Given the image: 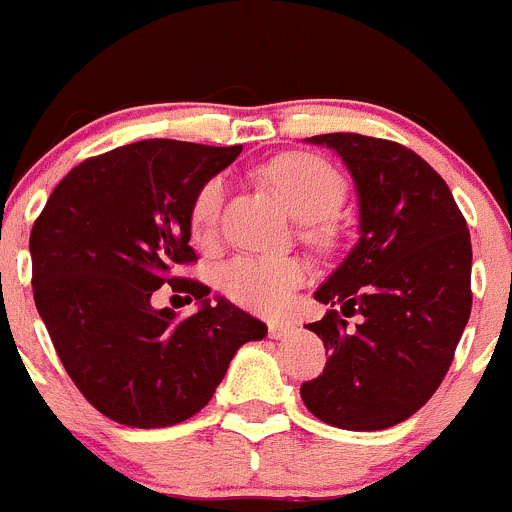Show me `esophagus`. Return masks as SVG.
Masks as SVG:
<instances>
[{"label": "esophagus", "instance_id": "1", "mask_svg": "<svg viewBox=\"0 0 512 512\" xmlns=\"http://www.w3.org/2000/svg\"><path fill=\"white\" fill-rule=\"evenodd\" d=\"M293 331H296V326H293V323H283V321L268 323V336L276 338V341H283V338L291 336Z\"/></svg>", "mask_w": 512, "mask_h": 512}]
</instances>
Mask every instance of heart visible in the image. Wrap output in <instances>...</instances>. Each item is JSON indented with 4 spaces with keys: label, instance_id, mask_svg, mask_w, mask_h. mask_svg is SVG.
Returning a JSON list of instances; mask_svg holds the SVG:
<instances>
[{
    "label": "heart",
    "instance_id": "b5f03b06",
    "mask_svg": "<svg viewBox=\"0 0 512 512\" xmlns=\"http://www.w3.org/2000/svg\"><path fill=\"white\" fill-rule=\"evenodd\" d=\"M266 184L278 194L296 219L306 221L313 241L331 236L328 216L338 209L346 194L343 176L326 159L303 151H291L268 161L261 169ZM226 181L211 176L191 199L189 221L196 241H211L224 211ZM308 281V266L293 256H234L219 268L221 293L236 306L258 316H278L288 308L293 293Z\"/></svg>",
    "mask_w": 512,
    "mask_h": 512
}]
</instances>
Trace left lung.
I'll return each instance as SVG.
<instances>
[{"label":"left lung","instance_id":"left-lung-1","mask_svg":"<svg viewBox=\"0 0 512 512\" xmlns=\"http://www.w3.org/2000/svg\"><path fill=\"white\" fill-rule=\"evenodd\" d=\"M346 161L361 239L316 291L331 311L308 331L328 353L301 386L308 411L346 430H383L438 391L470 318V234L438 171L416 151L363 134L311 136ZM343 315H361L353 332Z\"/></svg>","mask_w":512,"mask_h":512}]
</instances>
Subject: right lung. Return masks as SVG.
Listing matches in <instances>:
<instances>
[{"label":"right lung","mask_w":512,"mask_h":512,"mask_svg":"<svg viewBox=\"0 0 512 512\" xmlns=\"http://www.w3.org/2000/svg\"><path fill=\"white\" fill-rule=\"evenodd\" d=\"M241 146L149 139L91 156L57 184L29 236L34 303L69 378L101 416L166 428L196 416L234 353L266 326L176 268L196 263V189ZM161 285L199 300L186 319L154 309Z\"/></svg>","instance_id":"right-lung-1"}]
</instances>
